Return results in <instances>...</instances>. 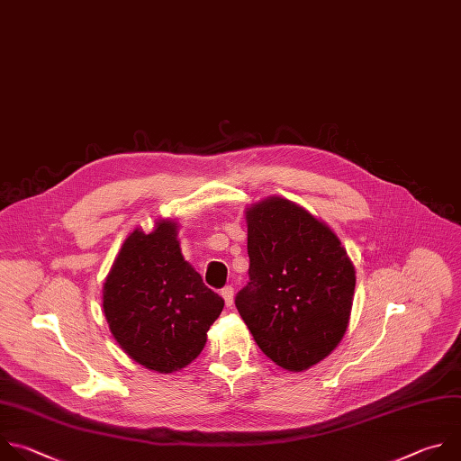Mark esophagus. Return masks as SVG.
<instances>
[{
    "label": "esophagus",
    "instance_id": "obj_1",
    "mask_svg": "<svg viewBox=\"0 0 461 461\" xmlns=\"http://www.w3.org/2000/svg\"><path fill=\"white\" fill-rule=\"evenodd\" d=\"M221 296H223L227 307H232V305H234V289H232L230 285H227L225 289H221Z\"/></svg>",
    "mask_w": 461,
    "mask_h": 461
}]
</instances>
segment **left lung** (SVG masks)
<instances>
[{
  "label": "left lung",
  "instance_id": "8db88e82",
  "mask_svg": "<svg viewBox=\"0 0 461 461\" xmlns=\"http://www.w3.org/2000/svg\"><path fill=\"white\" fill-rule=\"evenodd\" d=\"M245 218L250 282L236 296L238 312L267 357L307 371L348 327L354 265L329 225L285 198L261 200Z\"/></svg>",
  "mask_w": 461,
  "mask_h": 461
}]
</instances>
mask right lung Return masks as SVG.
I'll return each instance as SVG.
<instances>
[{"label": "right lung", "mask_w": 461, "mask_h": 461, "mask_svg": "<svg viewBox=\"0 0 461 461\" xmlns=\"http://www.w3.org/2000/svg\"><path fill=\"white\" fill-rule=\"evenodd\" d=\"M223 305L183 258L172 220L156 221L149 234L132 230L104 284V312L114 339L134 361L161 375L200 356Z\"/></svg>", "instance_id": "add662e5"}]
</instances>
